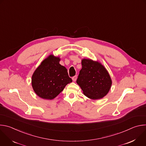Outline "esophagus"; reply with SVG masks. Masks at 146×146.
Segmentation results:
<instances>
[{
    "label": "esophagus",
    "mask_w": 146,
    "mask_h": 146,
    "mask_svg": "<svg viewBox=\"0 0 146 146\" xmlns=\"http://www.w3.org/2000/svg\"><path fill=\"white\" fill-rule=\"evenodd\" d=\"M77 76H74L72 77V80L73 81H76V80H77Z\"/></svg>",
    "instance_id": "obj_1"
}]
</instances>
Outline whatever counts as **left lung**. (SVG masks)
<instances>
[{"instance_id": "left-lung-1", "label": "left lung", "mask_w": 146, "mask_h": 146, "mask_svg": "<svg viewBox=\"0 0 146 146\" xmlns=\"http://www.w3.org/2000/svg\"><path fill=\"white\" fill-rule=\"evenodd\" d=\"M81 65L82 69L76 82L83 94L93 100L105 96L112 84L110 76L106 69L98 61L91 59H82Z\"/></svg>"}]
</instances>
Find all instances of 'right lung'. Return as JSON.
I'll list each match as a JSON object with an SVG mask.
<instances>
[{"label": "right lung", "mask_w": 146, "mask_h": 146, "mask_svg": "<svg viewBox=\"0 0 146 146\" xmlns=\"http://www.w3.org/2000/svg\"><path fill=\"white\" fill-rule=\"evenodd\" d=\"M59 56L50 55L41 62L32 76V86L40 98L51 100L72 82L67 69L59 64Z\"/></svg>", "instance_id": "right-lung-1"}]
</instances>
